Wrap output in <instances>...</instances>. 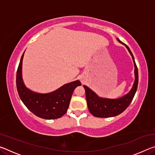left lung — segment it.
I'll list each match as a JSON object with an SVG mask.
<instances>
[{
    "label": "left lung",
    "instance_id": "left-lung-1",
    "mask_svg": "<svg viewBox=\"0 0 155 155\" xmlns=\"http://www.w3.org/2000/svg\"><path fill=\"white\" fill-rule=\"evenodd\" d=\"M116 39L117 41H119L120 44L126 46V48H127L128 51L129 52L131 57H132L133 64H134L135 66V81L129 92L119 98L115 99L100 97L91 89L87 87L86 85H83L85 90L86 100H87L89 111L95 117H110L116 116V115L122 114L128 107L131 101H133V97H134L137 89L138 70L135 64L134 57H133L130 48L125 44L122 42L118 38Z\"/></svg>",
    "mask_w": 155,
    "mask_h": 155
}]
</instances>
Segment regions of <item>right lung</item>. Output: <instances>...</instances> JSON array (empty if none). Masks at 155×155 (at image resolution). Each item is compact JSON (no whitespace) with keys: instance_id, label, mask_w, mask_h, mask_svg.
<instances>
[{"instance_id":"obj_1","label":"right lung","mask_w":155,"mask_h":155,"mask_svg":"<svg viewBox=\"0 0 155 155\" xmlns=\"http://www.w3.org/2000/svg\"><path fill=\"white\" fill-rule=\"evenodd\" d=\"M21 57L16 74V86L19 96L25 105L37 116L43 119H57L67 112L73 91L81 85L78 80L65 84L47 94L38 93L26 87L22 78V60Z\"/></svg>"}]
</instances>
